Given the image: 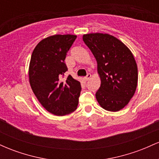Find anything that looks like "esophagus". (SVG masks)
<instances>
[{
	"instance_id": "34e87169",
	"label": "esophagus",
	"mask_w": 159,
	"mask_h": 159,
	"mask_svg": "<svg viewBox=\"0 0 159 159\" xmlns=\"http://www.w3.org/2000/svg\"><path fill=\"white\" fill-rule=\"evenodd\" d=\"M90 78H91V74H87V75L86 76V77L84 78V80L87 81H88Z\"/></svg>"
}]
</instances>
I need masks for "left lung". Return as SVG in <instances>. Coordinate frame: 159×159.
<instances>
[{
    "label": "left lung",
    "mask_w": 159,
    "mask_h": 159,
    "mask_svg": "<svg viewBox=\"0 0 159 159\" xmlns=\"http://www.w3.org/2000/svg\"><path fill=\"white\" fill-rule=\"evenodd\" d=\"M83 40L97 62L101 85L96 93V100L105 110H121L133 97L138 85V66L132 52L107 34H84Z\"/></svg>",
    "instance_id": "obj_1"
}]
</instances>
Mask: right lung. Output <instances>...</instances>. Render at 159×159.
<instances>
[{"instance_id":"add662e5","label":"right lung","mask_w":159,"mask_h":159,"mask_svg":"<svg viewBox=\"0 0 159 159\" xmlns=\"http://www.w3.org/2000/svg\"><path fill=\"white\" fill-rule=\"evenodd\" d=\"M77 36H50L34 48L29 65V81L36 97L48 112L64 116L76 110L81 83L71 75L61 78L68 70L64 63L67 52Z\"/></svg>"}]
</instances>
